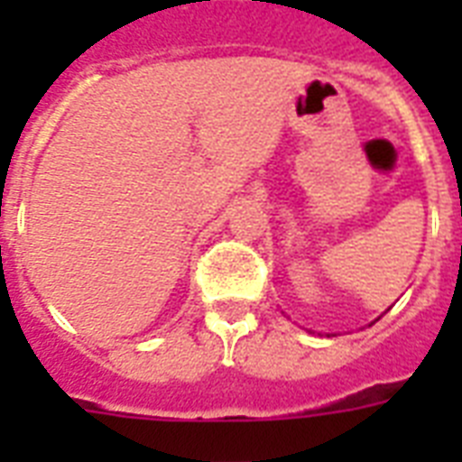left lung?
Here are the masks:
<instances>
[{"label":"left lung","instance_id":"8db88e82","mask_svg":"<svg viewBox=\"0 0 462 462\" xmlns=\"http://www.w3.org/2000/svg\"><path fill=\"white\" fill-rule=\"evenodd\" d=\"M376 321H379V319H376Z\"/></svg>","mask_w":462,"mask_h":462}]
</instances>
